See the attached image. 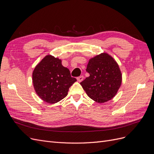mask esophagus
<instances>
[{
    "instance_id": "esophagus-1",
    "label": "esophagus",
    "mask_w": 154,
    "mask_h": 154,
    "mask_svg": "<svg viewBox=\"0 0 154 154\" xmlns=\"http://www.w3.org/2000/svg\"><path fill=\"white\" fill-rule=\"evenodd\" d=\"M83 80V76H79V77L77 78V80H78V82H82Z\"/></svg>"
}]
</instances>
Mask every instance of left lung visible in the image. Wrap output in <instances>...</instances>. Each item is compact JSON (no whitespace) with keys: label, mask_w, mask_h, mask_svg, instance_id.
Segmentation results:
<instances>
[{"label":"left lung","mask_w":154,"mask_h":154,"mask_svg":"<svg viewBox=\"0 0 154 154\" xmlns=\"http://www.w3.org/2000/svg\"><path fill=\"white\" fill-rule=\"evenodd\" d=\"M86 71L90 76L80 84L90 98L103 103L114 97L122 85V74L112 56L102 53L90 58Z\"/></svg>","instance_id":"8db88e82"}]
</instances>
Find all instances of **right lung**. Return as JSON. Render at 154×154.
<instances>
[{
  "mask_svg": "<svg viewBox=\"0 0 154 154\" xmlns=\"http://www.w3.org/2000/svg\"><path fill=\"white\" fill-rule=\"evenodd\" d=\"M32 81L41 100L56 103L67 96L69 87L76 79L71 77L69 69L62 66V60L48 54L35 67Z\"/></svg>",
  "mask_w": 154,
  "mask_h": 154,
  "instance_id": "obj_1",
  "label": "right lung"
}]
</instances>
